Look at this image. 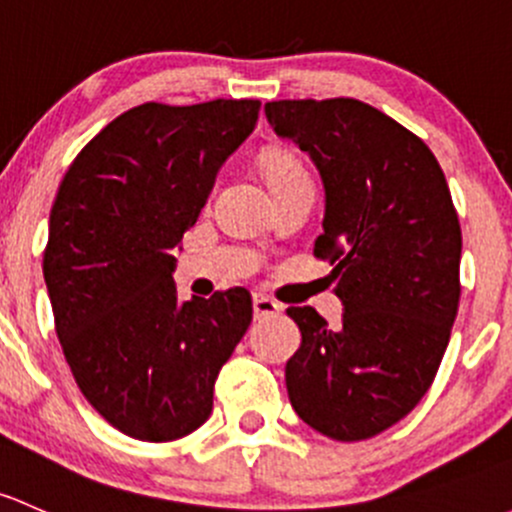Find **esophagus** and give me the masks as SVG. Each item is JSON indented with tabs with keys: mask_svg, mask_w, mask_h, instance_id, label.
<instances>
[{
	"mask_svg": "<svg viewBox=\"0 0 512 512\" xmlns=\"http://www.w3.org/2000/svg\"><path fill=\"white\" fill-rule=\"evenodd\" d=\"M252 311H255V319H262V316L279 314V311H282V304L265 297V294H255V297H252Z\"/></svg>",
	"mask_w": 512,
	"mask_h": 512,
	"instance_id": "1",
	"label": "esophagus"
}]
</instances>
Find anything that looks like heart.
Wrapping results in <instances>:
<instances>
[{"mask_svg":"<svg viewBox=\"0 0 512 512\" xmlns=\"http://www.w3.org/2000/svg\"><path fill=\"white\" fill-rule=\"evenodd\" d=\"M262 174H265L267 186L282 188L289 184H297V181H309L306 179V171L301 166V161L289 152H267L260 161Z\"/></svg>","mask_w":512,"mask_h":512,"instance_id":"b5f03b06","label":"heart"}]
</instances>
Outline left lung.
<instances>
[{"instance_id":"left-lung-1","label":"left lung","mask_w":512,"mask_h":512,"mask_svg":"<svg viewBox=\"0 0 512 512\" xmlns=\"http://www.w3.org/2000/svg\"><path fill=\"white\" fill-rule=\"evenodd\" d=\"M277 137L319 169L324 233L341 326L289 306L301 331L287 360L294 412L336 441L385 432L437 375L459 309L461 225L439 161L392 117L353 98L265 105Z\"/></svg>"}]
</instances>
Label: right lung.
Masks as SVG:
<instances>
[{
	"instance_id": "1",
	"label": "right lung",
	"mask_w": 512,
	"mask_h": 512,
	"mask_svg": "<svg viewBox=\"0 0 512 512\" xmlns=\"http://www.w3.org/2000/svg\"><path fill=\"white\" fill-rule=\"evenodd\" d=\"M260 105L144 102L90 139L58 186L43 252L58 341L85 400L132 439L201 427L252 321L240 287L181 301L174 252Z\"/></svg>"
}]
</instances>
